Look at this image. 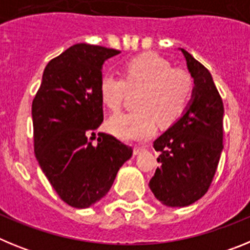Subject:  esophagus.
Returning a JSON list of instances; mask_svg holds the SVG:
<instances>
[{
    "mask_svg": "<svg viewBox=\"0 0 250 250\" xmlns=\"http://www.w3.org/2000/svg\"><path fill=\"white\" fill-rule=\"evenodd\" d=\"M143 150H145L144 146H135L134 147V155H138V154H140Z\"/></svg>",
    "mask_w": 250,
    "mask_h": 250,
    "instance_id": "1",
    "label": "esophagus"
}]
</instances>
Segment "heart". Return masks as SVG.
I'll return each instance as SVG.
<instances>
[{
    "instance_id": "1",
    "label": "heart",
    "mask_w": 250,
    "mask_h": 250,
    "mask_svg": "<svg viewBox=\"0 0 250 250\" xmlns=\"http://www.w3.org/2000/svg\"><path fill=\"white\" fill-rule=\"evenodd\" d=\"M193 89L191 75L164 57L152 52L132 57L123 65L121 77L105 74L99 83L101 103L111 111L120 109L127 91H139L138 109L112 115L107 130L123 140H146L155 134L156 120L169 125L184 114Z\"/></svg>"
}]
</instances>
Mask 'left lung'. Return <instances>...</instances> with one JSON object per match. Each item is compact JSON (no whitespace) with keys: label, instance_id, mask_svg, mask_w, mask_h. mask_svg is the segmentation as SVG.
<instances>
[{"label":"left lung","instance_id":"8db88e82","mask_svg":"<svg viewBox=\"0 0 250 250\" xmlns=\"http://www.w3.org/2000/svg\"><path fill=\"white\" fill-rule=\"evenodd\" d=\"M194 77L193 101L182 118L154 141L160 167L149 182L167 207H188L210 188L223 150L224 105L203 63L182 48Z\"/></svg>","mask_w":250,"mask_h":250}]
</instances>
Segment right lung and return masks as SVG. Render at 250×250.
Wrapping results in <instances>:
<instances>
[{
    "label": "right lung",
    "instance_id": "right-lung-1",
    "mask_svg": "<svg viewBox=\"0 0 250 250\" xmlns=\"http://www.w3.org/2000/svg\"><path fill=\"white\" fill-rule=\"evenodd\" d=\"M120 51L76 43L51 60L32 101L34 149L57 195L74 208H89L110 190L132 149L105 132L99 95L101 67Z\"/></svg>",
    "mask_w": 250,
    "mask_h": 250
}]
</instances>
